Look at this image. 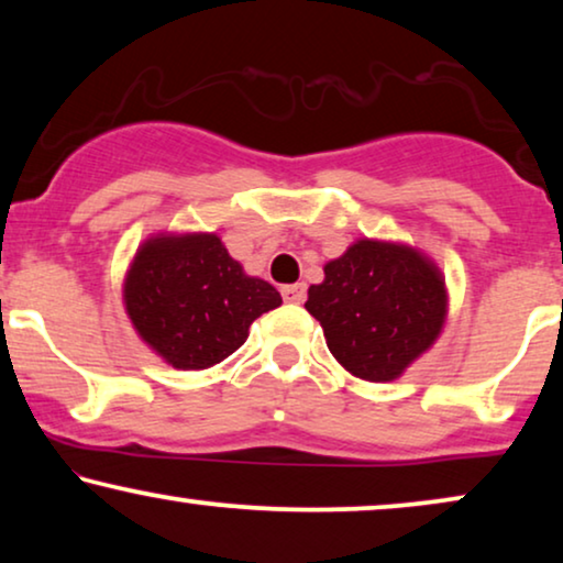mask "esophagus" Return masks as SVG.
Instances as JSON below:
<instances>
[{
  "mask_svg": "<svg viewBox=\"0 0 563 563\" xmlns=\"http://www.w3.org/2000/svg\"><path fill=\"white\" fill-rule=\"evenodd\" d=\"M282 297L287 299V302H291V305H299V302H305L307 287H305V284H289V287L282 289Z\"/></svg>",
  "mask_w": 563,
  "mask_h": 563,
  "instance_id": "esophagus-1",
  "label": "esophagus"
}]
</instances>
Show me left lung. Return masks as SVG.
<instances>
[{"label": "left lung", "instance_id": "1", "mask_svg": "<svg viewBox=\"0 0 563 563\" xmlns=\"http://www.w3.org/2000/svg\"><path fill=\"white\" fill-rule=\"evenodd\" d=\"M307 312L322 325L338 364L356 379L395 382L433 349L449 318L445 276L407 243L358 238L322 266Z\"/></svg>", "mask_w": 563, "mask_h": 563}]
</instances>
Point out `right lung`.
Listing matches in <instances>:
<instances>
[{
    "label": "right lung",
    "mask_w": 563,
    "mask_h": 563,
    "mask_svg": "<svg viewBox=\"0 0 563 563\" xmlns=\"http://www.w3.org/2000/svg\"><path fill=\"white\" fill-rule=\"evenodd\" d=\"M122 305L158 358L202 372L241 349L251 322L279 307L282 295L245 274L218 233H156L130 261Z\"/></svg>",
    "instance_id": "add662e5"
}]
</instances>
